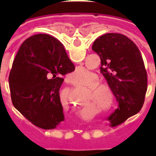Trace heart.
Masks as SVG:
<instances>
[{
  "instance_id": "1",
  "label": "heart",
  "mask_w": 156,
  "mask_h": 156,
  "mask_svg": "<svg viewBox=\"0 0 156 156\" xmlns=\"http://www.w3.org/2000/svg\"><path fill=\"white\" fill-rule=\"evenodd\" d=\"M86 72L85 69H80L78 70V74L81 75ZM76 73L77 71L74 73ZM99 81V76L93 72H90L82 84L83 86H89L87 90L88 100H94L99 108L105 111H111L115 106V96L112 88L108 83H100Z\"/></svg>"
}]
</instances>
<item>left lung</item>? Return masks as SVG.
<instances>
[{
	"label": "left lung",
	"instance_id": "8db88e82",
	"mask_svg": "<svg viewBox=\"0 0 156 156\" xmlns=\"http://www.w3.org/2000/svg\"><path fill=\"white\" fill-rule=\"evenodd\" d=\"M92 50L100 56V73L118 102V108L108 120L112 126H118L138 113L145 100L147 74L143 57L135 44L118 33L100 36Z\"/></svg>",
	"mask_w": 156,
	"mask_h": 156
}]
</instances>
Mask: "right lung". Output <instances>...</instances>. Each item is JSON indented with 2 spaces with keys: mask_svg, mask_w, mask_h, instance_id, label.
<instances>
[{
  "mask_svg": "<svg viewBox=\"0 0 156 156\" xmlns=\"http://www.w3.org/2000/svg\"><path fill=\"white\" fill-rule=\"evenodd\" d=\"M74 69L56 38L46 34L29 37L21 45L9 77L13 106L33 125L56 128L65 120L59 95L62 77Z\"/></svg>",
  "mask_w": 156,
  "mask_h": 156,
  "instance_id": "add662e5",
  "label": "right lung"
}]
</instances>
